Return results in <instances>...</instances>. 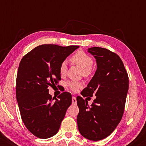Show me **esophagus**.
I'll list each match as a JSON object with an SVG mask.
<instances>
[{
  "label": "esophagus",
  "instance_id": "34e87169",
  "mask_svg": "<svg viewBox=\"0 0 146 146\" xmlns=\"http://www.w3.org/2000/svg\"><path fill=\"white\" fill-rule=\"evenodd\" d=\"M72 104H76V97L73 96L72 98Z\"/></svg>",
  "mask_w": 146,
  "mask_h": 146
}]
</instances>
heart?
<instances>
[{"mask_svg":"<svg viewBox=\"0 0 146 146\" xmlns=\"http://www.w3.org/2000/svg\"><path fill=\"white\" fill-rule=\"evenodd\" d=\"M70 61L82 69L83 75L84 76H89L92 72V65L93 64V60L91 56H90L86 53L84 52L83 51H78L77 52H76L71 57ZM66 69L67 67L66 62L62 63L60 66V73L62 76L65 74L66 72ZM67 85L72 91L76 92L83 86V83L79 81L72 80L68 82Z\"/></svg>","mask_w":146,"mask_h":146,"instance_id":"1","label":"heart"}]
</instances>
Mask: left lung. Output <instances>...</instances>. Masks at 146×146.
I'll list each match as a JSON object with an SVG mask.
<instances>
[{
  "label": "left lung",
  "instance_id": "obj_1",
  "mask_svg": "<svg viewBox=\"0 0 146 146\" xmlns=\"http://www.w3.org/2000/svg\"><path fill=\"white\" fill-rule=\"evenodd\" d=\"M88 52L95 58L96 71L87 87L81 92L84 97L96 98L90 107L80 96L76 98L77 116L81 135L92 141L106 138L113 132L122 117L129 88V79L123 62L109 50L92 47Z\"/></svg>",
  "mask_w": 146,
  "mask_h": 146
}]
</instances>
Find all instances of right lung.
I'll list each match as a JSON object with an SVG mask.
<instances>
[{"label": "right lung", "mask_w": 146, "mask_h": 146, "mask_svg": "<svg viewBox=\"0 0 146 146\" xmlns=\"http://www.w3.org/2000/svg\"><path fill=\"white\" fill-rule=\"evenodd\" d=\"M78 48L40 45L27 53L20 62L16 85L18 105L25 126L39 138H49L58 131L71 105L69 92H64L58 96L59 99H55L48 87L60 80L61 64Z\"/></svg>", "instance_id": "right-lung-1"}]
</instances>
